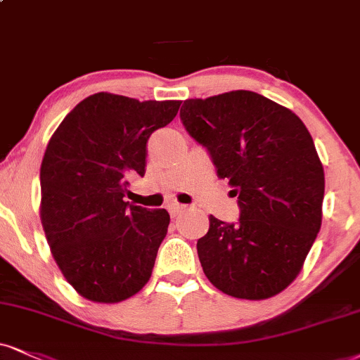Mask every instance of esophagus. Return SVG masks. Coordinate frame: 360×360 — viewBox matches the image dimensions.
<instances>
[{
    "label": "esophagus",
    "instance_id": "obj_1",
    "mask_svg": "<svg viewBox=\"0 0 360 360\" xmlns=\"http://www.w3.org/2000/svg\"><path fill=\"white\" fill-rule=\"evenodd\" d=\"M185 208H187V205H181V203H170V205H168V212H170L172 217H176L181 214Z\"/></svg>",
    "mask_w": 360,
    "mask_h": 360
}]
</instances>
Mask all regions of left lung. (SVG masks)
Masks as SVG:
<instances>
[{"label":"left lung","instance_id":"1","mask_svg":"<svg viewBox=\"0 0 360 360\" xmlns=\"http://www.w3.org/2000/svg\"><path fill=\"white\" fill-rule=\"evenodd\" d=\"M180 118L240 207L237 224L208 217L197 242L207 278L237 299L281 294L322 224L326 179L309 130L285 106L247 90L185 100Z\"/></svg>","mask_w":360,"mask_h":360}]
</instances>
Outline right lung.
Wrapping results in <instances>:
<instances>
[{"mask_svg":"<svg viewBox=\"0 0 360 360\" xmlns=\"http://www.w3.org/2000/svg\"><path fill=\"white\" fill-rule=\"evenodd\" d=\"M180 103L95 93L48 141L39 170L43 230L61 274L91 302H122L150 281L170 215L123 198L128 180L145 175L150 135Z\"/></svg>","mask_w":360,"mask_h":360,"instance_id":"right-lung-1","label":"right lung"}]
</instances>
